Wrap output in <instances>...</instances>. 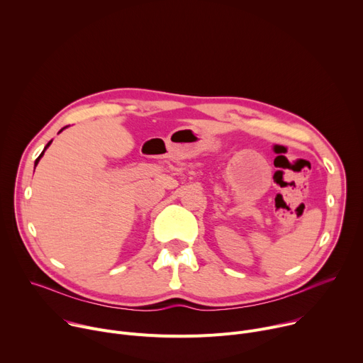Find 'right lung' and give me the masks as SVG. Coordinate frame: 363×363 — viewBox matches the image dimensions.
<instances>
[{"label":"right lung","instance_id":"obj_1","mask_svg":"<svg viewBox=\"0 0 363 363\" xmlns=\"http://www.w3.org/2000/svg\"><path fill=\"white\" fill-rule=\"evenodd\" d=\"M66 128H67V126H66ZM63 129H65V128H63ZM63 129H62V130H63ZM62 130H60V132H62ZM50 143H51V140H50V142H48V143H47V145H45V147H44V150H45V149H47V147H48V146H50ZM44 150H43V152H41V153H40V157H38V158H37V160H35V165H37V164H38V161H40V158H41V157H43V153H44Z\"/></svg>","mask_w":363,"mask_h":363}]
</instances>
